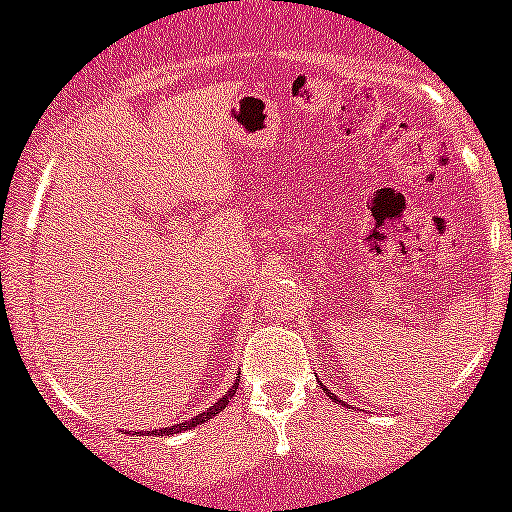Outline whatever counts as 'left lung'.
<instances>
[{"label":"left lung","mask_w":512,"mask_h":512,"mask_svg":"<svg viewBox=\"0 0 512 512\" xmlns=\"http://www.w3.org/2000/svg\"><path fill=\"white\" fill-rule=\"evenodd\" d=\"M327 395H330L332 399H337V395H332V392H327ZM337 402H342V399H337ZM349 409H351V407H349Z\"/></svg>","instance_id":"1"}]
</instances>
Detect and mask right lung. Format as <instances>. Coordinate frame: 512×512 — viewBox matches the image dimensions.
<instances>
[{
    "label": "right lung",
    "mask_w": 512,
    "mask_h": 512,
    "mask_svg": "<svg viewBox=\"0 0 512 512\" xmlns=\"http://www.w3.org/2000/svg\"><path fill=\"white\" fill-rule=\"evenodd\" d=\"M236 390H238V380H236V383H233L231 390H228L226 395H223L219 402L214 404V407H209L207 411H202V414H197L195 419L182 421V424H175V426H168V428H161V431H146V433H149V436H173V433H182V431H190V428H195V426H202L204 421L211 419V416H216V414H219V411L226 409L228 399L236 395ZM142 436H144V433H142Z\"/></svg>",
    "instance_id": "add662e5"
}]
</instances>
